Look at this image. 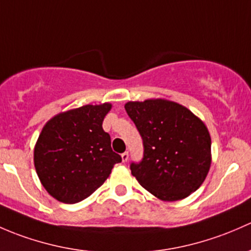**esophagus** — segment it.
<instances>
[{"instance_id":"1","label":"esophagus","mask_w":251,"mask_h":251,"mask_svg":"<svg viewBox=\"0 0 251 251\" xmlns=\"http://www.w3.org/2000/svg\"><path fill=\"white\" fill-rule=\"evenodd\" d=\"M128 158H129L128 152H123V153H122V161L126 162V161H128Z\"/></svg>"}]
</instances>
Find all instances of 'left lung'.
Returning a JSON list of instances; mask_svg holds the SVG:
<instances>
[{
    "mask_svg": "<svg viewBox=\"0 0 251 251\" xmlns=\"http://www.w3.org/2000/svg\"><path fill=\"white\" fill-rule=\"evenodd\" d=\"M125 107L143 139V158L130 164L139 183L168 202L195 192L211 163L205 125L188 108L168 100L129 101Z\"/></svg>",
    "mask_w": 251,
    "mask_h": 251,
    "instance_id": "8db88e82",
    "label": "left lung"
}]
</instances>
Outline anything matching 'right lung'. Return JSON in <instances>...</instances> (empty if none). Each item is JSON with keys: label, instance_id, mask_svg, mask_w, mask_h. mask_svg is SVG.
<instances>
[{"label": "right lung", "instance_id": "obj_1", "mask_svg": "<svg viewBox=\"0 0 251 251\" xmlns=\"http://www.w3.org/2000/svg\"><path fill=\"white\" fill-rule=\"evenodd\" d=\"M110 104L86 105L59 113L43 126L33 152L36 172L59 202L75 204L104 183L122 157L102 129Z\"/></svg>", "mask_w": 251, "mask_h": 251}]
</instances>
